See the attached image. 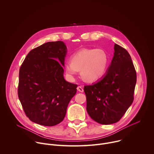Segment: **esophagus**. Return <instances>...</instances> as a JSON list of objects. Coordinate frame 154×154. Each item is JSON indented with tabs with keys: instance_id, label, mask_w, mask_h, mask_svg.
I'll return each mask as SVG.
<instances>
[{
	"instance_id": "34e87169",
	"label": "esophagus",
	"mask_w": 154,
	"mask_h": 154,
	"mask_svg": "<svg viewBox=\"0 0 154 154\" xmlns=\"http://www.w3.org/2000/svg\"><path fill=\"white\" fill-rule=\"evenodd\" d=\"M77 90H78L79 92L83 93V92L84 91V90H83V88H82V86H79L77 88Z\"/></svg>"
}]
</instances>
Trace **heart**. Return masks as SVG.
<instances>
[{
	"mask_svg": "<svg viewBox=\"0 0 154 154\" xmlns=\"http://www.w3.org/2000/svg\"><path fill=\"white\" fill-rule=\"evenodd\" d=\"M108 63V55L103 50L85 48L72 55L71 61L66 62L64 69L69 78H74L80 70L84 80L94 82L104 75Z\"/></svg>",
	"mask_w": 154,
	"mask_h": 154,
	"instance_id": "heart-1",
	"label": "heart"
}]
</instances>
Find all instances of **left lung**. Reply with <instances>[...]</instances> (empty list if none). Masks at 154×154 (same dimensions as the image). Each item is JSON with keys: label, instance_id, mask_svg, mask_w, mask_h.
I'll return each instance as SVG.
<instances>
[{"label": "left lung", "instance_id": "obj_1", "mask_svg": "<svg viewBox=\"0 0 154 154\" xmlns=\"http://www.w3.org/2000/svg\"><path fill=\"white\" fill-rule=\"evenodd\" d=\"M114 56L106 74L91 85H85L86 110L101 124L118 122L132 103L137 73L126 49L115 44Z\"/></svg>", "mask_w": 154, "mask_h": 154}]
</instances>
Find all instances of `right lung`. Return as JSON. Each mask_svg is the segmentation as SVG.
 Returning a JSON list of instances; mask_svg holds the SVG:
<instances>
[{
	"label": "right lung",
	"instance_id": "add662e5",
	"mask_svg": "<svg viewBox=\"0 0 154 154\" xmlns=\"http://www.w3.org/2000/svg\"><path fill=\"white\" fill-rule=\"evenodd\" d=\"M67 52L61 41L48 42L32 49L19 69L17 94L26 116L45 126H54L64 118L77 85L64 79Z\"/></svg>",
	"mask_w": 154,
	"mask_h": 154
}]
</instances>
